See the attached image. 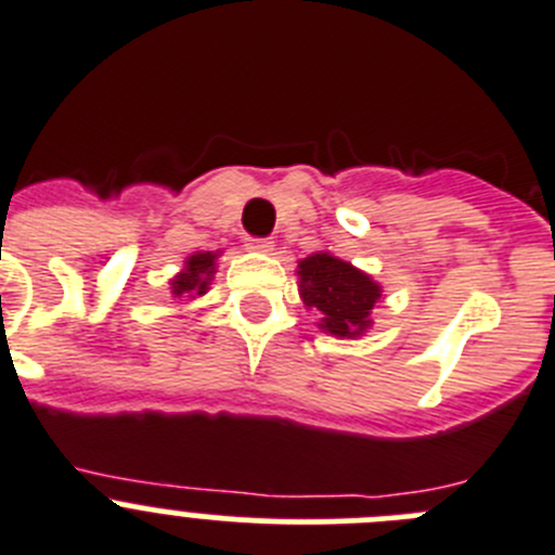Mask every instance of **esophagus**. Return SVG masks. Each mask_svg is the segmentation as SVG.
Returning a JSON list of instances; mask_svg holds the SVG:
<instances>
[{
  "instance_id": "obj_1",
  "label": "esophagus",
  "mask_w": 555,
  "mask_h": 555,
  "mask_svg": "<svg viewBox=\"0 0 555 555\" xmlns=\"http://www.w3.org/2000/svg\"><path fill=\"white\" fill-rule=\"evenodd\" d=\"M246 248H251V251H273V241L271 237H246Z\"/></svg>"
}]
</instances>
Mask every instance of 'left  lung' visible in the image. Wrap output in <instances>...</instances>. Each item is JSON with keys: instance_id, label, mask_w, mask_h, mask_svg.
Here are the masks:
<instances>
[{"instance_id": "left-lung-1", "label": "left lung", "mask_w": 555, "mask_h": 555, "mask_svg": "<svg viewBox=\"0 0 555 555\" xmlns=\"http://www.w3.org/2000/svg\"><path fill=\"white\" fill-rule=\"evenodd\" d=\"M296 273L304 307L321 318L318 326L323 332L359 337L371 328V312L382 298V287L367 273L328 251L301 259Z\"/></svg>"}]
</instances>
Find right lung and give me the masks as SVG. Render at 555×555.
<instances>
[{"label": "right lung", "mask_w": 555, "mask_h": 555, "mask_svg": "<svg viewBox=\"0 0 555 555\" xmlns=\"http://www.w3.org/2000/svg\"><path fill=\"white\" fill-rule=\"evenodd\" d=\"M218 254L198 251L193 257L184 259V268L171 279V296L173 298H198L209 289L212 273H216Z\"/></svg>", "instance_id": "right-lung-1"}]
</instances>
